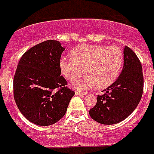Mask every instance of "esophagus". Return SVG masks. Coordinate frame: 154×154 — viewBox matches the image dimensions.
I'll return each mask as SVG.
<instances>
[{
  "mask_svg": "<svg viewBox=\"0 0 154 154\" xmlns=\"http://www.w3.org/2000/svg\"><path fill=\"white\" fill-rule=\"evenodd\" d=\"M75 93H76V94H78V95H84V94H86V92L81 91H76Z\"/></svg>",
  "mask_w": 154,
  "mask_h": 154,
  "instance_id": "1",
  "label": "esophagus"
}]
</instances>
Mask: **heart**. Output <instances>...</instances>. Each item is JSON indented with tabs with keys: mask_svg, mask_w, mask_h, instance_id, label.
<instances>
[{
	"mask_svg": "<svg viewBox=\"0 0 154 154\" xmlns=\"http://www.w3.org/2000/svg\"><path fill=\"white\" fill-rule=\"evenodd\" d=\"M72 57L62 56L60 68L68 80H72L82 73L81 78L72 82L77 89L106 88L118 78L122 64L123 54L116 45H81L71 51Z\"/></svg>",
	"mask_w": 154,
	"mask_h": 154,
	"instance_id": "b5f03b06",
	"label": "heart"
}]
</instances>
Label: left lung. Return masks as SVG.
Wrapping results in <instances>:
<instances>
[{"label":"left lung","instance_id":"1","mask_svg":"<svg viewBox=\"0 0 154 154\" xmlns=\"http://www.w3.org/2000/svg\"><path fill=\"white\" fill-rule=\"evenodd\" d=\"M122 71L116 82L98 95L97 103L90 109V116L97 122L112 125L131 114L140 101L144 89L142 65L135 52L128 46L123 50Z\"/></svg>","mask_w":154,"mask_h":154}]
</instances>
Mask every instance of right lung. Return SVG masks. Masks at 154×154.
<instances>
[{"label": "right lung", "instance_id": "1", "mask_svg": "<svg viewBox=\"0 0 154 154\" xmlns=\"http://www.w3.org/2000/svg\"><path fill=\"white\" fill-rule=\"evenodd\" d=\"M63 51L60 42L45 41L26 51L17 66L13 81L15 103L25 118L38 126L60 121L75 94L60 75Z\"/></svg>", "mask_w": 154, "mask_h": 154}]
</instances>
